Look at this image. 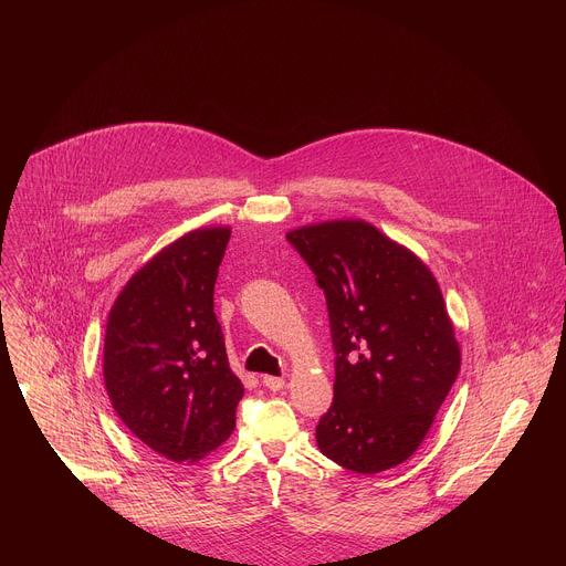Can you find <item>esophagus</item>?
Instances as JSON below:
<instances>
[{"instance_id":"34e87169","label":"esophagus","mask_w":566,"mask_h":566,"mask_svg":"<svg viewBox=\"0 0 566 566\" xmlns=\"http://www.w3.org/2000/svg\"><path fill=\"white\" fill-rule=\"evenodd\" d=\"M262 382H264V387H269L271 391H280V389L284 387V378H282V376H264Z\"/></svg>"}]
</instances>
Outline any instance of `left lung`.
I'll return each instance as SVG.
<instances>
[{
    "instance_id": "left-lung-1",
    "label": "left lung",
    "mask_w": 566,
    "mask_h": 566,
    "mask_svg": "<svg viewBox=\"0 0 566 566\" xmlns=\"http://www.w3.org/2000/svg\"><path fill=\"white\" fill-rule=\"evenodd\" d=\"M286 239L325 291L336 354L317 448L360 474L394 468L421 446L461 365L439 284L365 221L306 226Z\"/></svg>"
}]
</instances>
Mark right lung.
I'll return each mask as SVG.
<instances>
[{"label": "right lung", "mask_w": 566, "mask_h": 566, "mask_svg": "<svg viewBox=\"0 0 566 566\" xmlns=\"http://www.w3.org/2000/svg\"><path fill=\"white\" fill-rule=\"evenodd\" d=\"M228 239V228L177 239L127 282L107 319L112 406L145 446L177 463L221 446L244 396L212 297Z\"/></svg>", "instance_id": "1"}]
</instances>
